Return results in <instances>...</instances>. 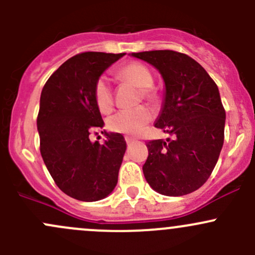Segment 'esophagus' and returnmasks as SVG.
Instances as JSON below:
<instances>
[{
	"label": "esophagus",
	"mask_w": 255,
	"mask_h": 255,
	"mask_svg": "<svg viewBox=\"0 0 255 255\" xmlns=\"http://www.w3.org/2000/svg\"><path fill=\"white\" fill-rule=\"evenodd\" d=\"M125 139H126V143H127V144H132V143L135 142V138L130 137V135H126Z\"/></svg>",
	"instance_id": "1"
}]
</instances>
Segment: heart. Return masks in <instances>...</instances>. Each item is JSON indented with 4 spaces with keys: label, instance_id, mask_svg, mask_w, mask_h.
Returning a JSON list of instances; mask_svg holds the SVG:
<instances>
[{
    "label": "heart",
    "instance_id": "b5f03b06",
    "mask_svg": "<svg viewBox=\"0 0 255 255\" xmlns=\"http://www.w3.org/2000/svg\"><path fill=\"white\" fill-rule=\"evenodd\" d=\"M118 76L129 84L140 89L143 100L149 104H155L158 95L154 91V76L150 69L139 61H130L118 70ZM94 100L97 109L102 113H109L113 107V94L109 80L101 76L96 80L94 86ZM151 120V115L145 107L134 110H123L107 120V128L112 132L123 134H135L140 132Z\"/></svg>",
    "mask_w": 255,
    "mask_h": 255
}]
</instances>
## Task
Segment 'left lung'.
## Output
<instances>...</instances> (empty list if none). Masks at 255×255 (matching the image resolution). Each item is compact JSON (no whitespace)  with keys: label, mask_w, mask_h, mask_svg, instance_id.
I'll return each instance as SVG.
<instances>
[{"label":"left lung","mask_w":255,"mask_h":255,"mask_svg":"<svg viewBox=\"0 0 255 255\" xmlns=\"http://www.w3.org/2000/svg\"><path fill=\"white\" fill-rule=\"evenodd\" d=\"M151 64L165 82V101L156 128L173 138L149 140L143 173L165 196L200 189L215 169L225 140L226 111L216 82L186 54L174 50L132 53Z\"/></svg>","instance_id":"8db88e82"}]
</instances>
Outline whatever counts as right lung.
<instances>
[{"label":"right lung","instance_id":"1","mask_svg":"<svg viewBox=\"0 0 255 255\" xmlns=\"http://www.w3.org/2000/svg\"><path fill=\"white\" fill-rule=\"evenodd\" d=\"M123 55L126 53L76 54L51 74L40 95V154L59 189L80 201L105 199L117 185L125 138L106 133L105 144H100L90 142L89 135L104 127L94 100L95 82Z\"/></svg>","mask_w":255,"mask_h":255}]
</instances>
